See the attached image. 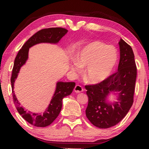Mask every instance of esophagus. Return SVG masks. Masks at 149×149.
<instances>
[{"label":"esophagus","instance_id":"esophagus-1","mask_svg":"<svg viewBox=\"0 0 149 149\" xmlns=\"http://www.w3.org/2000/svg\"><path fill=\"white\" fill-rule=\"evenodd\" d=\"M84 91V89L79 85H76L74 88V91L76 93H80Z\"/></svg>","mask_w":149,"mask_h":149}]
</instances>
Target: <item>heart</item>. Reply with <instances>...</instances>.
I'll return each instance as SVG.
<instances>
[{
	"instance_id": "1",
	"label": "heart",
	"mask_w": 149,
	"mask_h": 149,
	"mask_svg": "<svg viewBox=\"0 0 149 149\" xmlns=\"http://www.w3.org/2000/svg\"><path fill=\"white\" fill-rule=\"evenodd\" d=\"M110 49L114 51V55L108 51ZM117 60V53L112 47L100 41H93L78 52L76 64L72 65V70L79 72L80 68L86 67L84 72L85 81L91 84H97L109 77Z\"/></svg>"
}]
</instances>
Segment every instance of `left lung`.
Listing matches in <instances>:
<instances>
[{
  "label": "left lung",
  "instance_id": "left-lung-1",
  "mask_svg": "<svg viewBox=\"0 0 149 149\" xmlns=\"http://www.w3.org/2000/svg\"><path fill=\"white\" fill-rule=\"evenodd\" d=\"M119 47L120 58L118 72L99 84L85 86L89 98L86 116L92 124L101 129L119 123L133 102L137 77L134 54L132 47L122 39ZM111 94L117 97L116 102L108 100Z\"/></svg>",
  "mask_w": 149,
  "mask_h": 149
}]
</instances>
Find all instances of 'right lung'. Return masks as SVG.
<instances>
[{
	"instance_id": "obj_1",
	"label": "right lung",
	"mask_w": 149,
	"mask_h": 149,
	"mask_svg": "<svg viewBox=\"0 0 149 149\" xmlns=\"http://www.w3.org/2000/svg\"><path fill=\"white\" fill-rule=\"evenodd\" d=\"M68 30L62 27H52V28L43 29L37 32L27 40L18 53L14 60V64L11 77V85L13 95L14 103L19 114L27 122L36 127H47L54 122L59 115L62 107V99L66 96L70 95L75 87L74 82L58 81L56 85V89L52 99L45 112L41 113H33L27 112L24 108L20 106L14 91L15 81L21 68L26 64L28 59L29 48L39 43L57 44L64 35L68 33Z\"/></svg>"
}]
</instances>
